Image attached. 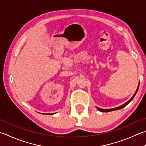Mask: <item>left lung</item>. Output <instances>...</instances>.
<instances>
[{"mask_svg":"<svg viewBox=\"0 0 146 146\" xmlns=\"http://www.w3.org/2000/svg\"><path fill=\"white\" fill-rule=\"evenodd\" d=\"M139 86H138V88H137V91H136V92H135V93L134 94V95L133 96V97H132L128 101V102H127L126 103H124V105L120 106V107H116V108H111V109H102V108H100L97 107L98 110H100V112H110V111H113V110H119V109H121V108H124V107H126V106L127 105H128L129 102H131V101H132V100L133 99V98L135 97V94H137V91H138V90H139Z\"/></svg>","mask_w":146,"mask_h":146,"instance_id":"1","label":"left lung"}]
</instances>
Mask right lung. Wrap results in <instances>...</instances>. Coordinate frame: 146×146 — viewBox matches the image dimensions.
<instances>
[{"instance_id":"right-lung-1","label":"right lung","mask_w":146,"mask_h":146,"mask_svg":"<svg viewBox=\"0 0 146 146\" xmlns=\"http://www.w3.org/2000/svg\"><path fill=\"white\" fill-rule=\"evenodd\" d=\"M50 114H51V113H50ZM52 114H54V113H52ZM52 114H51V115H52Z\"/></svg>"}]
</instances>
